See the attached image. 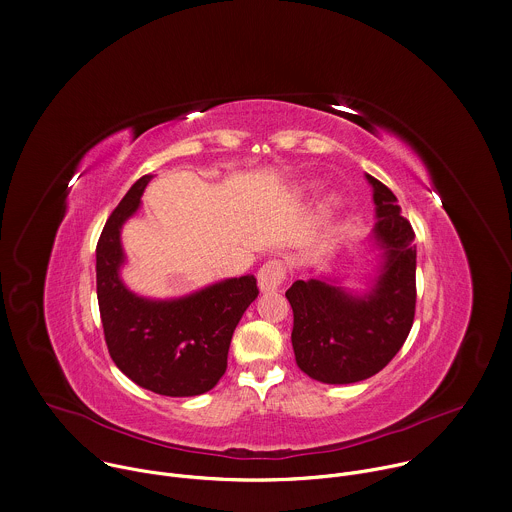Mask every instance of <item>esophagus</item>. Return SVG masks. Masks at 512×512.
<instances>
[{
	"label": "esophagus",
	"mask_w": 512,
	"mask_h": 512,
	"mask_svg": "<svg viewBox=\"0 0 512 512\" xmlns=\"http://www.w3.org/2000/svg\"><path fill=\"white\" fill-rule=\"evenodd\" d=\"M285 263L279 261V259H271L267 261L259 271H257V285L261 289V293H269V291H275L279 289V285L283 283L285 279Z\"/></svg>",
	"instance_id": "34e87169"
}]
</instances>
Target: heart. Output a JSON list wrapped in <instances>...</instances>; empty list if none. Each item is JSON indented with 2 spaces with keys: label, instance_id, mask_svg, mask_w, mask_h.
Here are the masks:
<instances>
[{
  "label": "heart",
  "instance_id": "1",
  "mask_svg": "<svg viewBox=\"0 0 512 512\" xmlns=\"http://www.w3.org/2000/svg\"><path fill=\"white\" fill-rule=\"evenodd\" d=\"M315 189H317L315 183H305V185L299 187V193H301V195H307V193H313ZM329 205H333V203H329Z\"/></svg>",
  "mask_w": 512,
  "mask_h": 512
}]
</instances>
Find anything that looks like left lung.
<instances>
[{
    "label": "left lung",
    "instance_id": "left-lung-1",
    "mask_svg": "<svg viewBox=\"0 0 512 512\" xmlns=\"http://www.w3.org/2000/svg\"><path fill=\"white\" fill-rule=\"evenodd\" d=\"M380 263L372 287L358 295L335 277L295 281L285 297L293 309L291 344L303 374L323 384L372 378L400 352L414 323L416 245L396 195L372 175Z\"/></svg>",
    "mask_w": 512,
    "mask_h": 512
}]
</instances>
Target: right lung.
I'll return each instance as SVG.
<instances>
[{
	"label": "right lung",
	"mask_w": 512,
	"mask_h": 512,
	"mask_svg": "<svg viewBox=\"0 0 512 512\" xmlns=\"http://www.w3.org/2000/svg\"><path fill=\"white\" fill-rule=\"evenodd\" d=\"M152 175L138 179L108 217L96 245V291L106 346L116 368L160 396H199L227 370L233 331L259 295L253 275L231 277L183 297L150 299L130 291L120 267L122 225L140 209Z\"/></svg>",
	"instance_id": "obj_1"
}]
</instances>
